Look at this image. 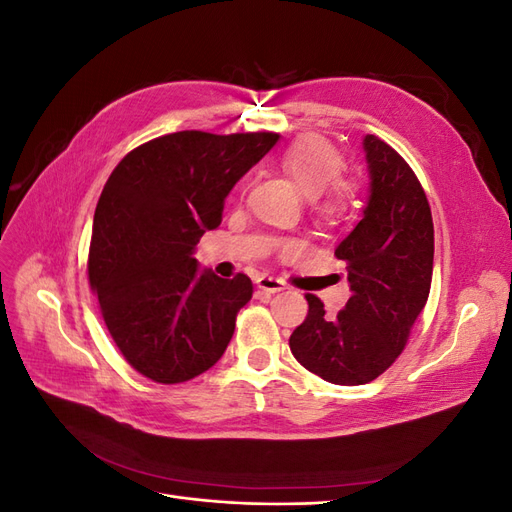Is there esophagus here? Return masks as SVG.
<instances>
[{"mask_svg":"<svg viewBox=\"0 0 512 512\" xmlns=\"http://www.w3.org/2000/svg\"><path fill=\"white\" fill-rule=\"evenodd\" d=\"M256 286L267 294H275V292L284 290V282L277 280V277H271V275H260L256 280Z\"/></svg>","mask_w":512,"mask_h":512,"instance_id":"1","label":"esophagus"}]
</instances>
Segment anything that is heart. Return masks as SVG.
Returning a JSON list of instances; mask_svg holds the SVG:
<instances>
[{
    "instance_id": "heart-1",
    "label": "heart",
    "mask_w": 512,
    "mask_h": 512,
    "mask_svg": "<svg viewBox=\"0 0 512 512\" xmlns=\"http://www.w3.org/2000/svg\"><path fill=\"white\" fill-rule=\"evenodd\" d=\"M280 166L305 196H317L314 209L322 222H337L350 211L354 190L346 179L339 177L344 156L324 136L307 134L297 138L282 151ZM280 250L294 254L299 250V243L282 241Z\"/></svg>"
}]
</instances>
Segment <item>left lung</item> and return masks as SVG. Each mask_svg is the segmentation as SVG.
<instances>
[{
	"label": "left lung",
	"instance_id": "8db88e82",
	"mask_svg": "<svg viewBox=\"0 0 512 512\" xmlns=\"http://www.w3.org/2000/svg\"><path fill=\"white\" fill-rule=\"evenodd\" d=\"M363 147L371 196L363 220L335 250L350 299L327 316L316 294H305L307 316L290 335L294 359L344 386L376 380L404 352L433 273V220L421 181L382 138L367 134Z\"/></svg>",
	"mask_w": 512,
	"mask_h": 512
}]
</instances>
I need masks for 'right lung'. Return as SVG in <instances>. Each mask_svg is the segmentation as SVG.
Segmentation results:
<instances>
[{
  "label": "right lung",
  "instance_id": "add662e5",
  "mask_svg": "<svg viewBox=\"0 0 512 512\" xmlns=\"http://www.w3.org/2000/svg\"><path fill=\"white\" fill-rule=\"evenodd\" d=\"M275 132L183 130L138 145L100 194L89 286L115 346L138 374L188 382L220 361L252 280L198 273L192 256L224 200L277 143Z\"/></svg>",
  "mask_w": 512,
  "mask_h": 512
}]
</instances>
